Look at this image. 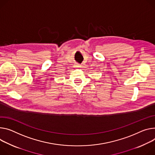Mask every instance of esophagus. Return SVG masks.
I'll return each instance as SVG.
<instances>
[{"mask_svg": "<svg viewBox=\"0 0 155 155\" xmlns=\"http://www.w3.org/2000/svg\"><path fill=\"white\" fill-rule=\"evenodd\" d=\"M75 68H80V67H81V65L80 64H76L75 65Z\"/></svg>", "mask_w": 155, "mask_h": 155, "instance_id": "1", "label": "esophagus"}]
</instances>
